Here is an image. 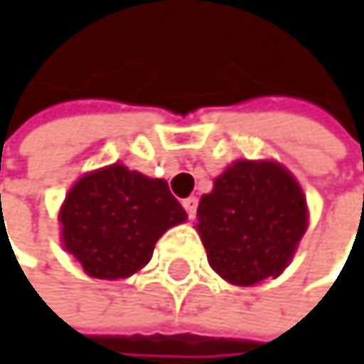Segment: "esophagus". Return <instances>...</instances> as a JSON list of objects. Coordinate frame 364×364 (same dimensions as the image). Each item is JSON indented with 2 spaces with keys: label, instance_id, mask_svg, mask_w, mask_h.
Wrapping results in <instances>:
<instances>
[{
  "label": "esophagus",
  "instance_id": "esophagus-1",
  "mask_svg": "<svg viewBox=\"0 0 364 364\" xmlns=\"http://www.w3.org/2000/svg\"><path fill=\"white\" fill-rule=\"evenodd\" d=\"M196 207H198V198H196V196H188V198H183V209L188 212V216H190V218H194V216H196Z\"/></svg>",
  "mask_w": 364,
  "mask_h": 364
}]
</instances>
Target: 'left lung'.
Instances as JSON below:
<instances>
[{"label": "left lung", "instance_id": "obj_1", "mask_svg": "<svg viewBox=\"0 0 364 364\" xmlns=\"http://www.w3.org/2000/svg\"><path fill=\"white\" fill-rule=\"evenodd\" d=\"M196 216L209 267L235 286L277 277L308 229L301 186L277 161H233Z\"/></svg>", "mask_w": 364, "mask_h": 364}]
</instances>
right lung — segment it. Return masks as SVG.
<instances>
[{
	"mask_svg": "<svg viewBox=\"0 0 364 364\" xmlns=\"http://www.w3.org/2000/svg\"><path fill=\"white\" fill-rule=\"evenodd\" d=\"M186 218L164 178L122 164L80 176L58 212L65 251L95 279H124L144 269L159 237Z\"/></svg>",
	"mask_w": 364,
	"mask_h": 364,
	"instance_id": "1",
	"label": "right lung"
}]
</instances>
